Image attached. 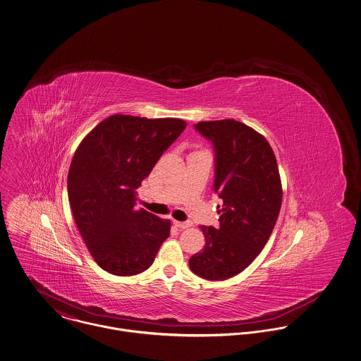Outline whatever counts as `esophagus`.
Masks as SVG:
<instances>
[{
    "label": "esophagus",
    "instance_id": "1",
    "mask_svg": "<svg viewBox=\"0 0 361 361\" xmlns=\"http://www.w3.org/2000/svg\"><path fill=\"white\" fill-rule=\"evenodd\" d=\"M173 224H174L177 228H180V230H185V228H190V227L192 226V223H190V221L183 223V221H177V220H174Z\"/></svg>",
    "mask_w": 361,
    "mask_h": 361
}]
</instances>
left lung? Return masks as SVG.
<instances>
[{
	"mask_svg": "<svg viewBox=\"0 0 361 361\" xmlns=\"http://www.w3.org/2000/svg\"><path fill=\"white\" fill-rule=\"evenodd\" d=\"M195 128L214 145L213 192L223 204L219 228L200 226L206 243L190 269L204 280H227L243 271L271 235L282 202L279 164L269 141L240 121H200Z\"/></svg>",
	"mask_w": 361,
	"mask_h": 361,
	"instance_id": "8db88e82",
	"label": "left lung"
}]
</instances>
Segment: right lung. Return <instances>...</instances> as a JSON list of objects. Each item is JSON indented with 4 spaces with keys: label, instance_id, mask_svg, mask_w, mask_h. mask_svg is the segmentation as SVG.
<instances>
[{
    "label": "right lung",
    "instance_id": "add662e5",
    "mask_svg": "<svg viewBox=\"0 0 361 361\" xmlns=\"http://www.w3.org/2000/svg\"><path fill=\"white\" fill-rule=\"evenodd\" d=\"M185 126L174 118L112 115L78 147L68 197L81 238L105 271L124 277L147 270L170 235V220L135 207V190Z\"/></svg>",
    "mask_w": 361,
    "mask_h": 361
}]
</instances>
